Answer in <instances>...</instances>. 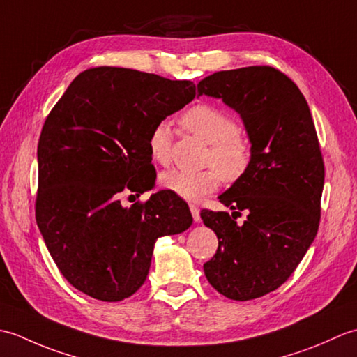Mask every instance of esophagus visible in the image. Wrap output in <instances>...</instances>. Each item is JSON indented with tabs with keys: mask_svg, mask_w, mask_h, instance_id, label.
<instances>
[{
	"mask_svg": "<svg viewBox=\"0 0 357 357\" xmlns=\"http://www.w3.org/2000/svg\"><path fill=\"white\" fill-rule=\"evenodd\" d=\"M190 211H192V216L195 219V222H199L201 221V215H199V208L195 206V204H190Z\"/></svg>",
	"mask_w": 357,
	"mask_h": 357,
	"instance_id": "obj_1",
	"label": "esophagus"
}]
</instances>
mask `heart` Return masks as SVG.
I'll list each match as a JSON object with an SVG mask.
<instances>
[{
	"instance_id": "obj_1",
	"label": "heart",
	"mask_w": 357,
	"mask_h": 357,
	"mask_svg": "<svg viewBox=\"0 0 357 357\" xmlns=\"http://www.w3.org/2000/svg\"><path fill=\"white\" fill-rule=\"evenodd\" d=\"M181 124L190 133L210 144L207 164L199 172L167 170L161 174V185L185 201H199L215 192L225 179H236L252 161V144L239 133L238 123L221 107L213 104H196L181 116ZM149 150L159 164H169L172 156V128L167 121H159L149 135Z\"/></svg>"
}]
</instances>
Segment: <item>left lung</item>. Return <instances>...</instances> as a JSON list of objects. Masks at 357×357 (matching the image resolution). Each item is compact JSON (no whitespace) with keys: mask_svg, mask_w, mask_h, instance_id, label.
Here are the masks:
<instances>
[{"mask_svg":"<svg viewBox=\"0 0 357 357\" xmlns=\"http://www.w3.org/2000/svg\"><path fill=\"white\" fill-rule=\"evenodd\" d=\"M201 95L236 110L252 142L247 170L219 196L236 211H201L219 241L204 273L225 298L256 299L293 275L319 229L325 167L314 123L298 86L270 66L216 72L199 81Z\"/></svg>","mask_w":357,"mask_h":357,"instance_id":"1","label":"left lung"}]
</instances>
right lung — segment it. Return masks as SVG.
Here are the masks:
<instances>
[{
  "label": "right lung",
  "mask_w": 357,
  "mask_h": 357,
  "mask_svg": "<svg viewBox=\"0 0 357 357\" xmlns=\"http://www.w3.org/2000/svg\"><path fill=\"white\" fill-rule=\"evenodd\" d=\"M196 95L192 81L93 67L67 87L38 142L36 224L63 276L90 298L118 302L146 280L158 238L192 225L170 192L123 207L155 185L149 135Z\"/></svg>",
  "instance_id": "1"
}]
</instances>
